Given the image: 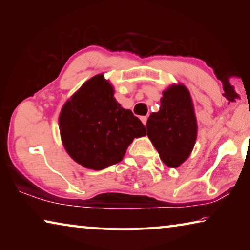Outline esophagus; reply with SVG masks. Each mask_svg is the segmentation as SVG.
<instances>
[{"label":"esophagus","mask_w":250,"mask_h":250,"mask_svg":"<svg viewBox=\"0 0 250 250\" xmlns=\"http://www.w3.org/2000/svg\"><path fill=\"white\" fill-rule=\"evenodd\" d=\"M140 119H141V121H142V124L146 125V121H147V117L143 116V117H141V118H140Z\"/></svg>","instance_id":"esophagus-1"}]
</instances>
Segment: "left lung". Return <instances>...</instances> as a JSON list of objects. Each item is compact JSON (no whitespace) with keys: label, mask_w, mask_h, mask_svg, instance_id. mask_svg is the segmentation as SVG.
I'll return each mask as SVG.
<instances>
[{"label":"left lung","mask_w":250,"mask_h":250,"mask_svg":"<svg viewBox=\"0 0 250 250\" xmlns=\"http://www.w3.org/2000/svg\"><path fill=\"white\" fill-rule=\"evenodd\" d=\"M147 137L170 167H180L195 145L197 124L193 101L184 84H172L163 91L159 112L146 121Z\"/></svg>","instance_id":"1"}]
</instances>
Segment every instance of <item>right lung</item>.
<instances>
[{
  "label": "right lung",
  "instance_id": "1",
  "mask_svg": "<svg viewBox=\"0 0 250 250\" xmlns=\"http://www.w3.org/2000/svg\"><path fill=\"white\" fill-rule=\"evenodd\" d=\"M113 95L104 75H96L66 101L59 115L67 153L91 170L119 163L133 139L146 134L140 119L122 108Z\"/></svg>",
  "mask_w": 250,
  "mask_h": 250
}]
</instances>
